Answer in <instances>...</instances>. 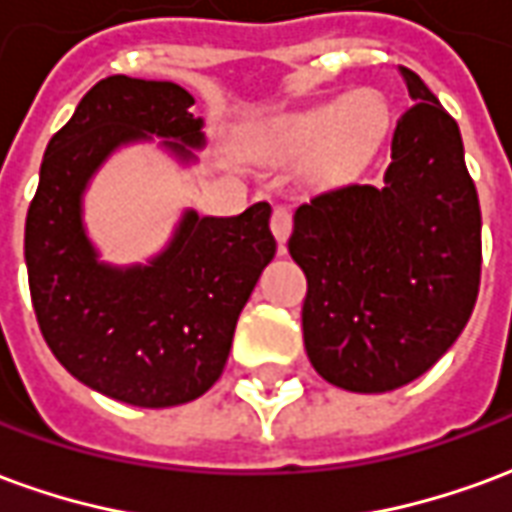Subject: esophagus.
Masks as SVG:
<instances>
[{"label":"esophagus","instance_id":"obj_1","mask_svg":"<svg viewBox=\"0 0 512 512\" xmlns=\"http://www.w3.org/2000/svg\"><path fill=\"white\" fill-rule=\"evenodd\" d=\"M293 230V216L285 205H277L274 213H271V233L279 241V252H285V244H288V235Z\"/></svg>","mask_w":512,"mask_h":512}]
</instances>
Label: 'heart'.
Here are the masks:
<instances>
[{
	"label": "heart",
	"mask_w": 512,
	"mask_h": 512,
	"mask_svg": "<svg viewBox=\"0 0 512 512\" xmlns=\"http://www.w3.org/2000/svg\"><path fill=\"white\" fill-rule=\"evenodd\" d=\"M386 126L384 101L373 93H356L285 115L274 128V145L290 156L318 150L315 178L343 180L376 153Z\"/></svg>",
	"instance_id": "obj_1"
}]
</instances>
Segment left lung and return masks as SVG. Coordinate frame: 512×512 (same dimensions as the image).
<instances>
[{
  "label": "left lung",
  "instance_id": "1",
  "mask_svg": "<svg viewBox=\"0 0 512 512\" xmlns=\"http://www.w3.org/2000/svg\"><path fill=\"white\" fill-rule=\"evenodd\" d=\"M414 104L381 186H340L296 208L288 249L307 277L304 348L329 384L389 392L447 354L480 290V202L458 123L400 65Z\"/></svg>",
  "mask_w": 512,
  "mask_h": 512
}]
</instances>
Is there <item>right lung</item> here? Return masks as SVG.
Segmentation results:
<instances>
[{
  "label": "right lung",
  "mask_w": 512,
  "mask_h": 512,
  "mask_svg": "<svg viewBox=\"0 0 512 512\" xmlns=\"http://www.w3.org/2000/svg\"><path fill=\"white\" fill-rule=\"evenodd\" d=\"M191 104L175 82L101 79L51 136L27 211L29 293L51 354L95 392L142 408L189 403L219 381L238 315L277 252L271 205L255 202L238 216L186 211L147 266L98 260L82 222L95 169L150 134L194 161L189 147L205 136Z\"/></svg>",
  "instance_id": "right-lung-1"
}]
</instances>
